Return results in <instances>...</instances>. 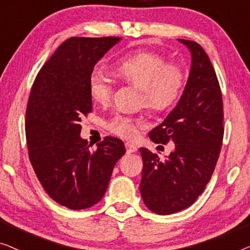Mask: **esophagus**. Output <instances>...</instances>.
Instances as JSON below:
<instances>
[{
	"label": "esophagus",
	"mask_w": 250,
	"mask_h": 250,
	"mask_svg": "<svg viewBox=\"0 0 250 250\" xmlns=\"http://www.w3.org/2000/svg\"><path fill=\"white\" fill-rule=\"evenodd\" d=\"M125 148H126V153L128 154L137 152V147L131 143H125Z\"/></svg>",
	"instance_id": "obj_1"
}]
</instances>
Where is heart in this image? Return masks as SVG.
<instances>
[{"label": "heart", "instance_id": "heart-1", "mask_svg": "<svg viewBox=\"0 0 250 250\" xmlns=\"http://www.w3.org/2000/svg\"><path fill=\"white\" fill-rule=\"evenodd\" d=\"M117 75L140 89V101L152 111H165L174 106L184 93L186 80L182 66L167 63L155 52L140 51L122 56L114 63ZM112 82L101 70L95 69L88 78V91L96 103H106L112 96ZM143 121L125 114H117L108 121L111 132L122 138H132Z\"/></svg>", "mask_w": 250, "mask_h": 250}]
</instances>
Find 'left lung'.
I'll return each mask as SVG.
<instances>
[{
  "label": "left lung",
  "mask_w": 250,
  "mask_h": 250,
  "mask_svg": "<svg viewBox=\"0 0 250 250\" xmlns=\"http://www.w3.org/2000/svg\"><path fill=\"white\" fill-rule=\"evenodd\" d=\"M191 53L184 94L165 120L148 133L155 144L174 143L165 160L142 147L140 194L152 212L168 215L192 205L205 189L223 140V103L216 73L204 48L179 40Z\"/></svg>",
  "instance_id": "8db88e82"
}]
</instances>
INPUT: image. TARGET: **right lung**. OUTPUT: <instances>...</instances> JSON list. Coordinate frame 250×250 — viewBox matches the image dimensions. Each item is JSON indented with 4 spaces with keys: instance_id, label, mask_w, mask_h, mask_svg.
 Here are the masks:
<instances>
[{
    "instance_id": "1",
    "label": "right lung",
    "mask_w": 250,
    "mask_h": 250,
    "mask_svg": "<svg viewBox=\"0 0 250 250\" xmlns=\"http://www.w3.org/2000/svg\"><path fill=\"white\" fill-rule=\"evenodd\" d=\"M121 37H71L40 70L26 111L30 163L52 199L70 209L94 206L106 191L114 165L125 148L105 137L89 150L80 121L93 111L88 78L94 66Z\"/></svg>"
}]
</instances>
